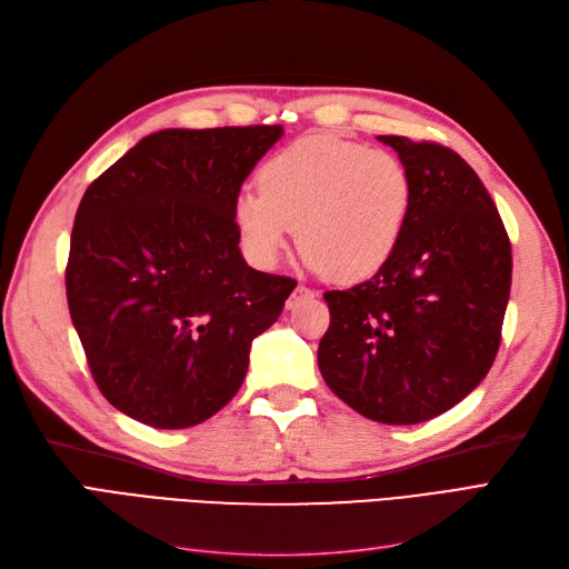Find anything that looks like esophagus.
<instances>
[{"mask_svg": "<svg viewBox=\"0 0 569 569\" xmlns=\"http://www.w3.org/2000/svg\"><path fill=\"white\" fill-rule=\"evenodd\" d=\"M313 297V291L308 289L306 284H299L295 291H291V297L287 299V308H297L299 306V301H303V299H311Z\"/></svg>", "mask_w": 569, "mask_h": 569, "instance_id": "esophagus-1", "label": "esophagus"}]
</instances>
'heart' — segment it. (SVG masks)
<instances>
[{
    "label": "heart",
    "mask_w": 569,
    "mask_h": 569,
    "mask_svg": "<svg viewBox=\"0 0 569 569\" xmlns=\"http://www.w3.org/2000/svg\"><path fill=\"white\" fill-rule=\"evenodd\" d=\"M410 203L412 180L399 157L311 134L266 161L258 189L234 197L232 220L256 268L278 266L299 228L308 266L356 282L393 256Z\"/></svg>",
    "instance_id": "1"
}]
</instances>
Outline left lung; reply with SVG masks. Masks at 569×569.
<instances>
[{
  "instance_id": "left-lung-1",
  "label": "left lung",
  "mask_w": 569,
  "mask_h": 569,
  "mask_svg": "<svg viewBox=\"0 0 569 569\" xmlns=\"http://www.w3.org/2000/svg\"><path fill=\"white\" fill-rule=\"evenodd\" d=\"M412 180L389 261L370 280L325 291L330 327L318 366L343 403L385 425L432 420L460 403L501 347L510 239L475 170L437 142L380 134Z\"/></svg>"
}]
</instances>
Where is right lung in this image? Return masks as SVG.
Here are the masks:
<instances>
[{
	"label": "right lung",
	"instance_id": "right-lung-1",
	"mask_svg": "<svg viewBox=\"0 0 569 569\" xmlns=\"http://www.w3.org/2000/svg\"><path fill=\"white\" fill-rule=\"evenodd\" d=\"M282 126L168 128L84 192L68 311L104 399L159 429L194 427L242 387L251 341L297 282L247 266L232 201Z\"/></svg>",
	"mask_w": 569,
	"mask_h": 569
}]
</instances>
